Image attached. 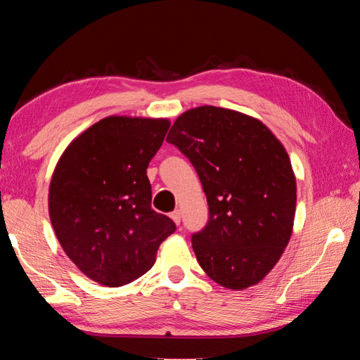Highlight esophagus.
<instances>
[{
  "mask_svg": "<svg viewBox=\"0 0 360 360\" xmlns=\"http://www.w3.org/2000/svg\"><path fill=\"white\" fill-rule=\"evenodd\" d=\"M169 217L173 219V222L176 224V225H179L181 224V211L179 210H176V211H173L172 214H169Z\"/></svg>",
  "mask_w": 360,
  "mask_h": 360,
  "instance_id": "1",
  "label": "esophagus"
}]
</instances>
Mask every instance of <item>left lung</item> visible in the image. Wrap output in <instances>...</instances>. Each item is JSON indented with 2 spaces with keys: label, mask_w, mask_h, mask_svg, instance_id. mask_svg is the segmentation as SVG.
<instances>
[{
  "label": "left lung",
  "mask_w": 360,
  "mask_h": 360,
  "mask_svg": "<svg viewBox=\"0 0 360 360\" xmlns=\"http://www.w3.org/2000/svg\"><path fill=\"white\" fill-rule=\"evenodd\" d=\"M167 141L191 160L208 200V224L192 235L200 266L227 289L257 284L294 227L297 184L284 146L259 119L216 106L181 114Z\"/></svg>",
  "instance_id": "obj_1"
}]
</instances>
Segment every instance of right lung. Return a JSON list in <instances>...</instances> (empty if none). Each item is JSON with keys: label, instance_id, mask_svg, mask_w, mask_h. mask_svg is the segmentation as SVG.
I'll return each mask as SVG.
<instances>
[{"label": "right lung", "instance_id": "right-lung-1", "mask_svg": "<svg viewBox=\"0 0 360 360\" xmlns=\"http://www.w3.org/2000/svg\"><path fill=\"white\" fill-rule=\"evenodd\" d=\"M168 119L109 115L72 139L49 186V216L66 255L85 276L119 288L154 265L176 230L150 208L149 162Z\"/></svg>", "mask_w": 360, "mask_h": 360}]
</instances>
